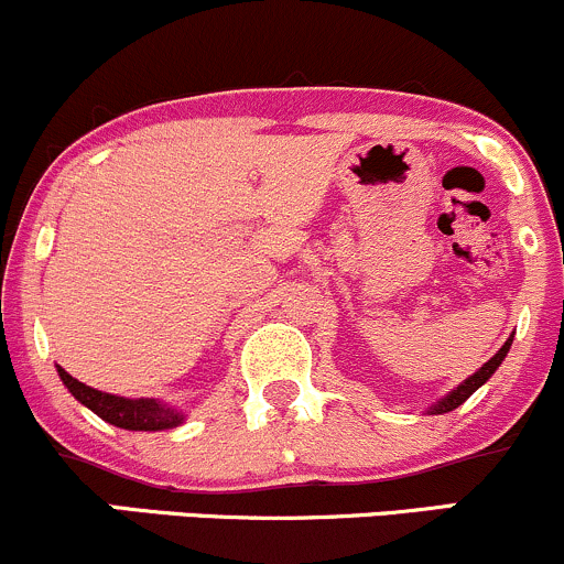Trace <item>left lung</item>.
Masks as SVG:
<instances>
[{"label": "left lung", "mask_w": 564, "mask_h": 564, "mask_svg": "<svg viewBox=\"0 0 564 564\" xmlns=\"http://www.w3.org/2000/svg\"><path fill=\"white\" fill-rule=\"evenodd\" d=\"M511 343H513V335L508 337L506 346H502L500 351L495 354V357H491L489 361H486V365L481 367V370H476V372H473L470 378H465V381H462L459 387H456V389L448 391V394L443 397V400H437L435 405H430V411H426V413H430V416H441V413H448V411H454V408H459L462 402H465L467 397L473 394V391L481 389L484 383L489 381L491 376H495L497 367L502 365V359H506V357H508V351H511Z\"/></svg>", "instance_id": "obj_1"}]
</instances>
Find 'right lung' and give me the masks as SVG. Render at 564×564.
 <instances>
[{"label":"right lung","instance_id":"right-lung-1","mask_svg":"<svg viewBox=\"0 0 564 564\" xmlns=\"http://www.w3.org/2000/svg\"><path fill=\"white\" fill-rule=\"evenodd\" d=\"M58 378H62L64 387L69 389V394L86 405L88 411L97 413L99 419L112 426H121V430H132V432H159V430H173V426H181L186 422L183 411L167 405V402L151 400V397H118V394H108V391H99L80 383L78 378L69 376L64 367L56 365Z\"/></svg>","mask_w":564,"mask_h":564}]
</instances>
